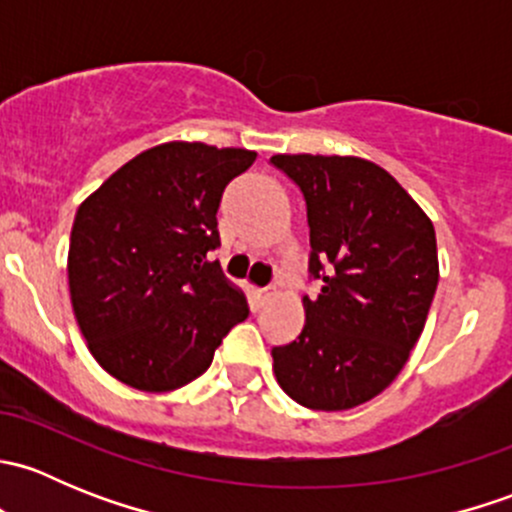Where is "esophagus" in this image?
Wrapping results in <instances>:
<instances>
[{
  "label": "esophagus",
  "instance_id": "1",
  "mask_svg": "<svg viewBox=\"0 0 512 512\" xmlns=\"http://www.w3.org/2000/svg\"><path fill=\"white\" fill-rule=\"evenodd\" d=\"M275 294H277V289H275V287H262V289H255V299H257V304H267V302H272V299H275Z\"/></svg>",
  "mask_w": 512,
  "mask_h": 512
}]
</instances>
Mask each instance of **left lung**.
Masks as SVG:
<instances>
[{
    "instance_id": "obj_1",
    "label": "left lung",
    "mask_w": 512,
    "mask_h": 512,
    "mask_svg": "<svg viewBox=\"0 0 512 512\" xmlns=\"http://www.w3.org/2000/svg\"><path fill=\"white\" fill-rule=\"evenodd\" d=\"M272 165L307 203L304 329L272 349L282 391L312 411H347L379 396L409 361L438 285L436 230L381 165L354 156L280 153Z\"/></svg>"
}]
</instances>
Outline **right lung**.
Here are the masks:
<instances>
[{
    "label": "right lung",
    "instance_id": "obj_1",
    "mask_svg": "<svg viewBox=\"0 0 512 512\" xmlns=\"http://www.w3.org/2000/svg\"><path fill=\"white\" fill-rule=\"evenodd\" d=\"M245 148L170 141L116 170L79 205L69 292L89 352L138 391H175L208 371L247 299L208 252L232 178L255 163Z\"/></svg>",
    "mask_w": 512,
    "mask_h": 512
}]
</instances>
